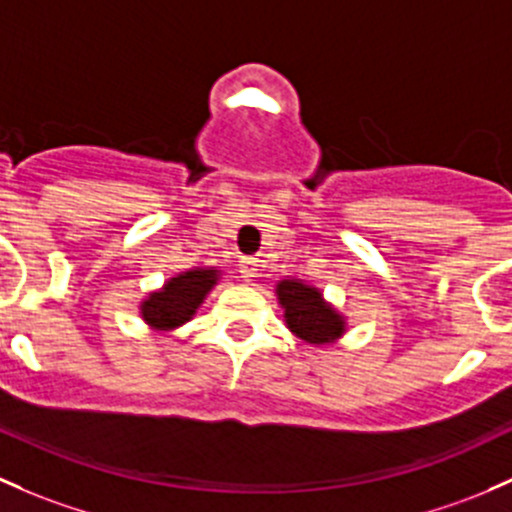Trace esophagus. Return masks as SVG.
I'll use <instances>...</instances> for the list:
<instances>
[{
	"mask_svg": "<svg viewBox=\"0 0 512 512\" xmlns=\"http://www.w3.org/2000/svg\"><path fill=\"white\" fill-rule=\"evenodd\" d=\"M239 273L246 283H251L258 276V263L251 261V258H246V261L239 263Z\"/></svg>",
	"mask_w": 512,
	"mask_h": 512,
	"instance_id": "obj_1",
	"label": "esophagus"
}]
</instances>
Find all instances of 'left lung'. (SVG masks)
Masks as SVG:
<instances>
[{"mask_svg": "<svg viewBox=\"0 0 512 512\" xmlns=\"http://www.w3.org/2000/svg\"><path fill=\"white\" fill-rule=\"evenodd\" d=\"M276 298L283 308L286 328L308 345H335L347 333L345 315L325 300L320 288L310 286L300 278H281L276 283Z\"/></svg>", "mask_w": 512, "mask_h": 512, "instance_id": "1", "label": "left lung"}]
</instances>
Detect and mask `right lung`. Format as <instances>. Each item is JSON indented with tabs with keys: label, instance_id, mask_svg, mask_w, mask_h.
<instances>
[{
	"label": "right lung",
	"instance_id": "add662e5",
	"mask_svg": "<svg viewBox=\"0 0 512 512\" xmlns=\"http://www.w3.org/2000/svg\"><path fill=\"white\" fill-rule=\"evenodd\" d=\"M221 271L217 266H194L179 271L140 300L138 310L145 325L155 333H172L197 315L207 295L217 286Z\"/></svg>",
	"mask_w": 512,
	"mask_h": 512
}]
</instances>
